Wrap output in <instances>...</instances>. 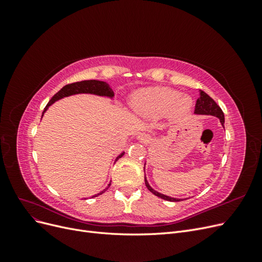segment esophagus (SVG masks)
<instances>
[{
	"label": "esophagus",
	"instance_id": "esophagus-1",
	"mask_svg": "<svg viewBox=\"0 0 262 262\" xmlns=\"http://www.w3.org/2000/svg\"><path fill=\"white\" fill-rule=\"evenodd\" d=\"M137 139L140 141V142H145L147 140V136L145 133H140L137 136Z\"/></svg>",
	"mask_w": 262,
	"mask_h": 262
}]
</instances>
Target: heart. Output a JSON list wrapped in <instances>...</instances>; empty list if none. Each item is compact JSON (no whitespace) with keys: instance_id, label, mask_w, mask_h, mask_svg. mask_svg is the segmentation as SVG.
<instances>
[{"instance_id":"heart-1","label":"heart","mask_w":262,"mask_h":262,"mask_svg":"<svg viewBox=\"0 0 262 262\" xmlns=\"http://www.w3.org/2000/svg\"><path fill=\"white\" fill-rule=\"evenodd\" d=\"M178 95L168 87H146L134 94L131 105L137 112L150 116H160L168 110L172 117H181L191 108L192 99L188 95Z\"/></svg>"}]
</instances>
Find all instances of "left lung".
Masks as SVG:
<instances>
[{
	"mask_svg": "<svg viewBox=\"0 0 262 262\" xmlns=\"http://www.w3.org/2000/svg\"><path fill=\"white\" fill-rule=\"evenodd\" d=\"M194 115H203V116H213L219 118V120L221 122V124L223 125L224 128V123H225V119H224V114L222 112V109L220 108V106H217V104L214 101L207 93H204L203 91H199V98L196 100L195 104V109H194ZM145 165L146 163H144V171H145ZM145 179V185L147 187V189L149 190L150 192L153 194H155L158 198H162L164 200L167 201H171V202H177V201H181V200H186V199H178V198H172L169 195L163 194L161 192L156 191L152 187L149 186L148 181L146 179V176H144Z\"/></svg>",
	"mask_w": 262,
	"mask_h": 262,
	"instance_id": "obj_1",
	"label": "left lung"
}]
</instances>
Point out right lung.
Masks as SVG:
<instances>
[{
    "label": "right lung",
    "mask_w": 262,
    "mask_h": 262,
    "mask_svg": "<svg viewBox=\"0 0 262 262\" xmlns=\"http://www.w3.org/2000/svg\"><path fill=\"white\" fill-rule=\"evenodd\" d=\"M78 94L96 95V96L106 97V98H109V99H113L114 96H115V94H114V91H113L112 87H110V85L107 82H104V81L90 80V81H82V82H76V83H72V84H68L66 86H63L62 89L51 98V100L48 102V105H47L46 108L43 109V113H42L41 118L43 117V115H45V113L47 112V110H48V108L51 105H53L55 101H58V100H60L62 98L69 97V96H73V95H78ZM124 153L125 152L123 150V152H121L120 154H119L116 157L115 163L119 160V158H121L124 155ZM110 185H112V182H109V184L107 185V187L104 190H101L99 193L94 194L92 198L98 196L101 193H104L106 190L110 187Z\"/></svg>",
    "instance_id": "right-lung-1"
}]
</instances>
